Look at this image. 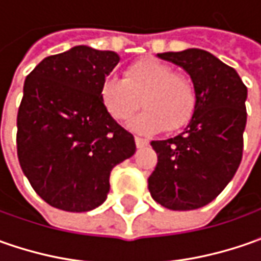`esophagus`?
I'll use <instances>...</instances> for the list:
<instances>
[{"label": "esophagus", "instance_id": "obj_1", "mask_svg": "<svg viewBox=\"0 0 261 261\" xmlns=\"http://www.w3.org/2000/svg\"><path fill=\"white\" fill-rule=\"evenodd\" d=\"M135 144L138 148H145L149 142H148L146 139H142V138H139V136H135Z\"/></svg>", "mask_w": 261, "mask_h": 261}]
</instances>
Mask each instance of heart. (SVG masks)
<instances>
[{"instance_id": "heart-1", "label": "heart", "mask_w": 261, "mask_h": 261, "mask_svg": "<svg viewBox=\"0 0 261 261\" xmlns=\"http://www.w3.org/2000/svg\"><path fill=\"white\" fill-rule=\"evenodd\" d=\"M100 97L107 113L126 122L141 106L145 110L130 123L139 134H156L166 127L175 132L185 127L195 113L197 91L193 80L155 58H142L129 64L123 78H106Z\"/></svg>"}]
</instances>
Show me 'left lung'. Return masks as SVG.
<instances>
[{
    "label": "left lung",
    "instance_id": "obj_1",
    "mask_svg": "<svg viewBox=\"0 0 261 261\" xmlns=\"http://www.w3.org/2000/svg\"><path fill=\"white\" fill-rule=\"evenodd\" d=\"M158 56L189 72L197 103L180 135L151 142L158 163L148 178V189L152 199L167 209L192 211L212 202L240 167L247 87L234 68L202 49Z\"/></svg>",
    "mask_w": 261,
    "mask_h": 261
}]
</instances>
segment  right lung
Segmentation results:
<instances>
[{
  "label": "right lung",
  "mask_w": 261,
  "mask_h": 261,
  "mask_svg": "<svg viewBox=\"0 0 261 261\" xmlns=\"http://www.w3.org/2000/svg\"><path fill=\"white\" fill-rule=\"evenodd\" d=\"M120 58L75 46L25 76L17 113V155L46 203L68 212L100 206L110 171L135 154V139L107 113L100 87Z\"/></svg>",
  "instance_id": "obj_1"
}]
</instances>
